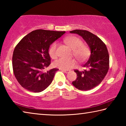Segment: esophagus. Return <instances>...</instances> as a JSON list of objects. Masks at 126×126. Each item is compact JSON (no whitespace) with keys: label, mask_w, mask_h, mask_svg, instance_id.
<instances>
[{"label":"esophagus","mask_w":126,"mask_h":126,"mask_svg":"<svg viewBox=\"0 0 126 126\" xmlns=\"http://www.w3.org/2000/svg\"><path fill=\"white\" fill-rule=\"evenodd\" d=\"M61 70L62 71H63V72H65V73H69V72L70 71V70H63V69H61Z\"/></svg>","instance_id":"esophagus-1"}]
</instances>
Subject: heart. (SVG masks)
Returning <instances> with one entry per match:
<instances>
[{
	"label": "heart",
	"mask_w": 126,
	"mask_h": 126,
	"mask_svg": "<svg viewBox=\"0 0 126 126\" xmlns=\"http://www.w3.org/2000/svg\"><path fill=\"white\" fill-rule=\"evenodd\" d=\"M65 42L72 49L74 56L79 61H82L87 59L90 54V49L87 45L82 44V41L75 36H70L65 39ZM57 44L53 43L49 48L48 53L52 59H56L57 56ZM55 67L59 69L67 70L74 67L76 62L74 59H66L61 57L54 61Z\"/></svg>",
	"instance_id": "b5f03b06"
}]
</instances>
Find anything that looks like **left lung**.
<instances>
[{
    "mask_svg": "<svg viewBox=\"0 0 126 126\" xmlns=\"http://www.w3.org/2000/svg\"><path fill=\"white\" fill-rule=\"evenodd\" d=\"M70 32L82 36L91 50L90 56L83 64L86 70H75L77 78L72 83L79 90H91L102 82L109 71L110 60L107 47L98 36L89 31L74 30Z\"/></svg>",
    "mask_w": 126,
    "mask_h": 126,
    "instance_id": "obj_1",
    "label": "left lung"
}]
</instances>
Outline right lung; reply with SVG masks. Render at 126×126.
Returning <instances> with one entry per match:
<instances>
[{
  "mask_svg": "<svg viewBox=\"0 0 126 126\" xmlns=\"http://www.w3.org/2000/svg\"><path fill=\"white\" fill-rule=\"evenodd\" d=\"M65 32L39 29L24 36L15 46L12 64L14 76L22 87L29 91L40 92L52 82L58 69L46 72L51 63L50 45Z\"/></svg>",
  "mask_w": 126,
  "mask_h": 126,
  "instance_id": "1",
  "label": "right lung"
}]
</instances>
